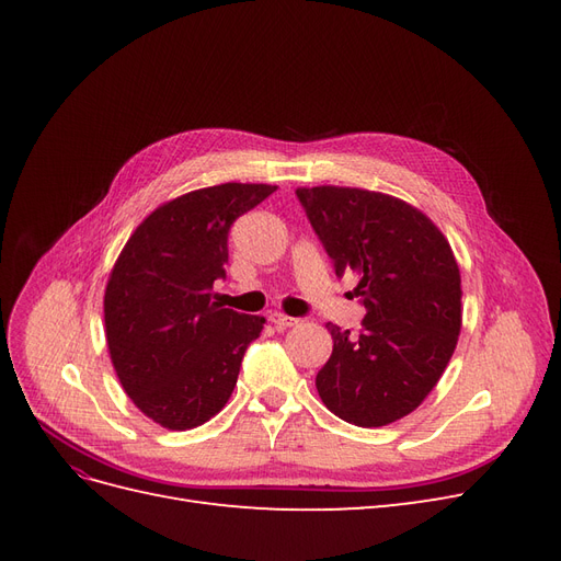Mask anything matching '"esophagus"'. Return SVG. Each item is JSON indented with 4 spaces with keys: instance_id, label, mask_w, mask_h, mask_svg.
Listing matches in <instances>:
<instances>
[{
    "instance_id": "obj_1",
    "label": "esophagus",
    "mask_w": 561,
    "mask_h": 561,
    "mask_svg": "<svg viewBox=\"0 0 561 561\" xmlns=\"http://www.w3.org/2000/svg\"><path fill=\"white\" fill-rule=\"evenodd\" d=\"M271 322H274L278 330H290V328H297L301 320L293 318V316H285V313H274L271 316Z\"/></svg>"
}]
</instances>
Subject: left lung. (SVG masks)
<instances>
[{
    "label": "left lung",
    "instance_id": "1",
    "mask_svg": "<svg viewBox=\"0 0 561 561\" xmlns=\"http://www.w3.org/2000/svg\"><path fill=\"white\" fill-rule=\"evenodd\" d=\"M336 276L358 274L365 320L351 339L332 322L320 400L353 426H388L428 398L461 332V271L445 233L410 203L358 186H299Z\"/></svg>",
    "mask_w": 561,
    "mask_h": 561
}]
</instances>
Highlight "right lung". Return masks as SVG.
<instances>
[{"label": "right lung", "instance_id": "obj_1", "mask_svg": "<svg viewBox=\"0 0 561 561\" xmlns=\"http://www.w3.org/2000/svg\"><path fill=\"white\" fill-rule=\"evenodd\" d=\"M278 190L227 182L182 194L130 233L105 287V336L126 396L168 431H190L229 402L264 316L213 301L229 229Z\"/></svg>", "mask_w": 561, "mask_h": 561}]
</instances>
